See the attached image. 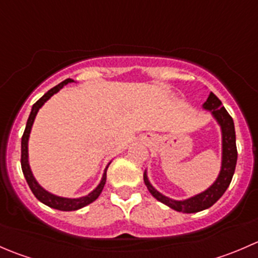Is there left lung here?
<instances>
[{
	"label": "left lung",
	"mask_w": 258,
	"mask_h": 258,
	"mask_svg": "<svg viewBox=\"0 0 258 258\" xmlns=\"http://www.w3.org/2000/svg\"><path fill=\"white\" fill-rule=\"evenodd\" d=\"M202 108L209 111L213 118L218 123L221 128V139H222V157H221V170L217 178L212 184L205 191L188 197L186 200H173L165 196L160 191L152 186L147 176V170H145L144 181L147 186L150 194L155 197L157 201L162 202L163 205L170 209L178 211L182 213H195L210 209L215 205L226 192L227 187L230 186L231 179L233 177L237 162V148H236V132L235 124H233L232 117L228 114L226 108L222 106V102L217 98V96L210 92L206 102L202 105Z\"/></svg>",
	"instance_id": "1"
}]
</instances>
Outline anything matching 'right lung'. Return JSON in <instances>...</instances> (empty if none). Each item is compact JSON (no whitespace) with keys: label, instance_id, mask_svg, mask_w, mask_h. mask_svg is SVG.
<instances>
[{"label":"right lung","instance_id":"1","mask_svg":"<svg viewBox=\"0 0 258 258\" xmlns=\"http://www.w3.org/2000/svg\"><path fill=\"white\" fill-rule=\"evenodd\" d=\"M71 82H75V81L71 79L62 81L61 83H58V85L54 86L53 88H51L48 92H46L45 95H43L42 97H41L40 100L32 106L30 117H28L27 123H26L25 132H23L22 141H21V167H22L23 176H25L31 191H32V194L35 195L36 199H37L38 201H41L42 204H45L46 206L51 207V209L59 210V211H76V210L82 209V207L87 206V205L92 204L93 201H96V200L98 199V196L101 195V192H102L103 187H105L106 177H107V176H106V172H107V168L111 163L108 162V165L106 166L105 171H103L102 178H101L100 183L97 184V187H96L93 191H91L88 195H86V196L76 197V199L61 197V196H57V195L51 194V192H48L47 189L43 188V187L38 183L37 179L35 178V176H33L32 170H31L30 167V161H28V140H30V134H31V130H32L33 122H35V118L36 116H37L40 108L47 102L52 96L56 95L59 90H62L64 86L69 85V83Z\"/></svg>","mask_w":258,"mask_h":258}]
</instances>
